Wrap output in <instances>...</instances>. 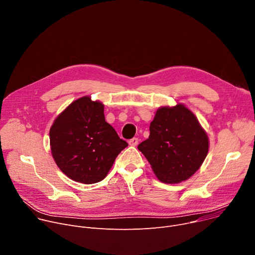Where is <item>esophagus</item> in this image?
<instances>
[{
  "mask_svg": "<svg viewBox=\"0 0 255 255\" xmlns=\"http://www.w3.org/2000/svg\"><path fill=\"white\" fill-rule=\"evenodd\" d=\"M137 144H138V138H132V139L129 140V145L136 146Z\"/></svg>",
  "mask_w": 255,
  "mask_h": 255,
  "instance_id": "34e87169",
  "label": "esophagus"
}]
</instances>
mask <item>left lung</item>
Returning <instances> with one entry per match:
<instances>
[{"mask_svg":"<svg viewBox=\"0 0 255 255\" xmlns=\"http://www.w3.org/2000/svg\"><path fill=\"white\" fill-rule=\"evenodd\" d=\"M150 134L138 145L156 178L177 184L189 179L202 165L210 140L196 116L183 104L160 107L149 126Z\"/></svg>","mask_w":255,"mask_h":255,"instance_id":"1","label":"left lung"}]
</instances>
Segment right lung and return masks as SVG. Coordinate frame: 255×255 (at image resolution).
Here are the masks:
<instances>
[{"label":"right lung","mask_w":255,"mask_h":255,"mask_svg":"<svg viewBox=\"0 0 255 255\" xmlns=\"http://www.w3.org/2000/svg\"><path fill=\"white\" fill-rule=\"evenodd\" d=\"M104 104L82 97L69 105L50 129L52 155L73 181L94 184L106 178L116 157L128 146L106 122Z\"/></svg>","instance_id":"1"}]
</instances>
